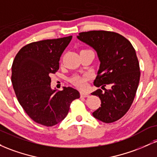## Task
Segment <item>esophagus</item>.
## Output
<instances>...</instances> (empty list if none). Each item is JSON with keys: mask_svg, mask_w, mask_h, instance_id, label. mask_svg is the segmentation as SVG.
Listing matches in <instances>:
<instances>
[{"mask_svg": "<svg viewBox=\"0 0 157 157\" xmlns=\"http://www.w3.org/2000/svg\"><path fill=\"white\" fill-rule=\"evenodd\" d=\"M80 96L82 97H88L89 96V93H86V92H84V91H81L80 92Z\"/></svg>", "mask_w": 157, "mask_h": 157, "instance_id": "34e87169", "label": "esophagus"}]
</instances>
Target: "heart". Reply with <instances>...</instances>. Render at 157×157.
Instances as JSON below:
<instances>
[{"label": "heart", "instance_id": "b5f03b06", "mask_svg": "<svg viewBox=\"0 0 157 157\" xmlns=\"http://www.w3.org/2000/svg\"><path fill=\"white\" fill-rule=\"evenodd\" d=\"M89 75H74L70 78V82L74 86L80 88L81 89H84L87 87L88 80H89Z\"/></svg>", "mask_w": 157, "mask_h": 157}]
</instances>
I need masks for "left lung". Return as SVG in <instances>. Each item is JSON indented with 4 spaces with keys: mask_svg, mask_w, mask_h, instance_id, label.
I'll list each match as a JSON object with an SVG mask.
<instances>
[{
    "mask_svg": "<svg viewBox=\"0 0 157 157\" xmlns=\"http://www.w3.org/2000/svg\"><path fill=\"white\" fill-rule=\"evenodd\" d=\"M77 38L94 48L100 60L94 85L102 86L105 91L99 89L91 93L101 100V107L93 116L105 123L117 121L131 108L140 82V64L134 48L128 40L113 32H80ZM107 85L109 90L105 88Z\"/></svg>",
    "mask_w": 157,
    "mask_h": 157,
    "instance_id": "left-lung-1",
    "label": "left lung"
}]
</instances>
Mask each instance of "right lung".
<instances>
[{"instance_id": "1", "label": "right lung", "mask_w": 157, "mask_h": 157, "mask_svg": "<svg viewBox=\"0 0 157 157\" xmlns=\"http://www.w3.org/2000/svg\"><path fill=\"white\" fill-rule=\"evenodd\" d=\"M72 36L29 44L17 52L12 66V83L19 103L33 121L55 125L67 116L71 102L80 93L71 87L51 89L50 75L59 69V61Z\"/></svg>"}]
</instances>
